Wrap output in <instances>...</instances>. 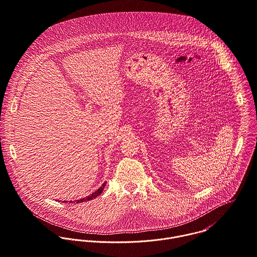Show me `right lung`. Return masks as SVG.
Listing matches in <instances>:
<instances>
[{
  "label": "right lung",
  "mask_w": 257,
  "mask_h": 257,
  "mask_svg": "<svg viewBox=\"0 0 257 257\" xmlns=\"http://www.w3.org/2000/svg\"><path fill=\"white\" fill-rule=\"evenodd\" d=\"M104 186H105V182L97 189V190H95L94 192H92L91 194H89V195H87L86 197H84V198H81V199H78V200H75V201H70L71 203H81V202H85V201H87V200H91V199H93L94 197H96V196H98L101 192H102V190H103V188H104ZM63 202H67V201H63Z\"/></svg>",
  "instance_id": "obj_1"
}]
</instances>
